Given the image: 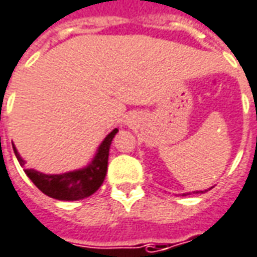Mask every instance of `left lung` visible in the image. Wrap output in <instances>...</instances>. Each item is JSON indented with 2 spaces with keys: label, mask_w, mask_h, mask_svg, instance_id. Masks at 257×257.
<instances>
[{
  "label": "left lung",
  "mask_w": 257,
  "mask_h": 257,
  "mask_svg": "<svg viewBox=\"0 0 257 257\" xmlns=\"http://www.w3.org/2000/svg\"><path fill=\"white\" fill-rule=\"evenodd\" d=\"M203 192H206V191H200V193H203ZM184 195H186V193H184Z\"/></svg>",
  "instance_id": "1"
}]
</instances>
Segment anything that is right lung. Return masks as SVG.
<instances>
[{"mask_svg":"<svg viewBox=\"0 0 257 257\" xmlns=\"http://www.w3.org/2000/svg\"><path fill=\"white\" fill-rule=\"evenodd\" d=\"M118 129L105 136V139L98 146L97 153L91 163L82 170L47 175L36 170H25L30 181L40 189L44 195L57 199V200H80L93 195L101 186L107 174L108 166V153L112 138L115 136ZM14 152L19 164L25 166V161L19 156L16 147L14 146Z\"/></svg>","mask_w":257,"mask_h":257,"instance_id":"1","label":"right lung"}]
</instances>
